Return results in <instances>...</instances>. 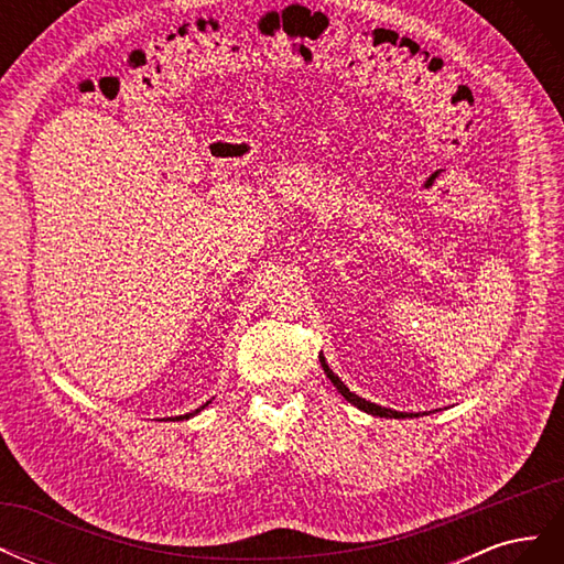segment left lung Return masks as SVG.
Wrapping results in <instances>:
<instances>
[{
  "label": "left lung",
  "instance_id": "obj_1",
  "mask_svg": "<svg viewBox=\"0 0 564 564\" xmlns=\"http://www.w3.org/2000/svg\"><path fill=\"white\" fill-rule=\"evenodd\" d=\"M319 362H322V369H324V373H327V379L334 383V388L340 392V395H344L350 404H355L357 409H362V412H367V414H371V416H381V419H404V416H419V414H406V412H395V409H388V406H381V404H377V402H369V400H365V398H360V395H355V392H350V388L340 381L336 373L329 369V365H327V360H324V355H319Z\"/></svg>",
  "mask_w": 564,
  "mask_h": 564
}]
</instances>
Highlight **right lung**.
Segmentation results:
<instances>
[{
  "label": "right lung",
  "mask_w": 564,
  "mask_h": 564,
  "mask_svg": "<svg viewBox=\"0 0 564 564\" xmlns=\"http://www.w3.org/2000/svg\"><path fill=\"white\" fill-rule=\"evenodd\" d=\"M209 402H212V400H209ZM209 402H204L202 406H197V409H195V412H191V414H183V416H176V421H183V419H193V416H195V414H199V412H202V409H204V406H207Z\"/></svg>",
  "instance_id": "add662e5"
}]
</instances>
